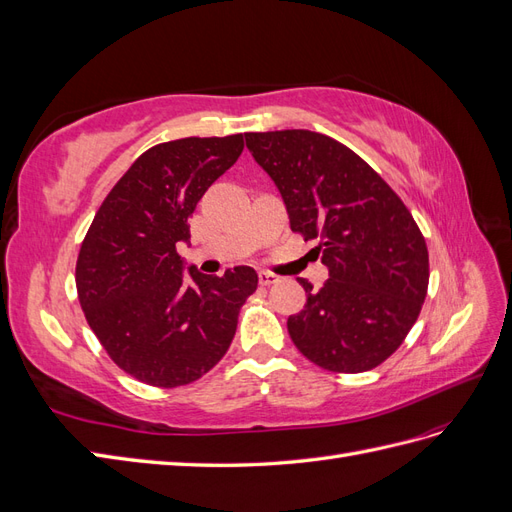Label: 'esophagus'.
<instances>
[{
    "instance_id": "esophagus-1",
    "label": "esophagus",
    "mask_w": 512,
    "mask_h": 512,
    "mask_svg": "<svg viewBox=\"0 0 512 512\" xmlns=\"http://www.w3.org/2000/svg\"><path fill=\"white\" fill-rule=\"evenodd\" d=\"M258 282H260L262 286H271V284L280 282V275H275V273H271V271H260V273H258Z\"/></svg>"
}]
</instances>
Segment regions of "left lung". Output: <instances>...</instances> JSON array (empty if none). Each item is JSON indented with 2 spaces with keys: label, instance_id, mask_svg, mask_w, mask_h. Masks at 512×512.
<instances>
[{
  "label": "left lung",
  "instance_id": "1",
  "mask_svg": "<svg viewBox=\"0 0 512 512\" xmlns=\"http://www.w3.org/2000/svg\"><path fill=\"white\" fill-rule=\"evenodd\" d=\"M245 145L273 179L290 228L320 239L329 280L303 277L305 309L288 318L309 361L342 374L378 367L412 329L429 284V254L412 213L352 149L309 130L250 132Z\"/></svg>",
  "mask_w": 512,
  "mask_h": 512
}]
</instances>
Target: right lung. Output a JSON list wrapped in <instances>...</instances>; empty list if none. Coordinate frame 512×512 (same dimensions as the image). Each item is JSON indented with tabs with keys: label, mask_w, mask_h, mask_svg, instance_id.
Listing matches in <instances>:
<instances>
[{
	"label": "right lung",
	"mask_w": 512,
	"mask_h": 512,
	"mask_svg": "<svg viewBox=\"0 0 512 512\" xmlns=\"http://www.w3.org/2000/svg\"><path fill=\"white\" fill-rule=\"evenodd\" d=\"M243 134L179 138L147 149L91 222L76 260V290L108 356L151 386L198 380L226 354L239 309L256 290L252 267L222 277L185 273L190 215L237 162Z\"/></svg>",
	"instance_id": "right-lung-1"
}]
</instances>
